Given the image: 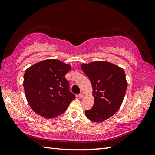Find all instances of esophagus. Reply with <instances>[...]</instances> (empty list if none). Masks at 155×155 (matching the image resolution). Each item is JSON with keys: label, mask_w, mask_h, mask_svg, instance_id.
<instances>
[{"label": "esophagus", "mask_w": 155, "mask_h": 155, "mask_svg": "<svg viewBox=\"0 0 155 155\" xmlns=\"http://www.w3.org/2000/svg\"><path fill=\"white\" fill-rule=\"evenodd\" d=\"M85 96V93H84L83 92H81L79 94V98H82V97H83V96Z\"/></svg>", "instance_id": "esophagus-1"}]
</instances>
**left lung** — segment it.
Wrapping results in <instances>:
<instances>
[{
	"label": "left lung",
	"instance_id": "1",
	"mask_svg": "<svg viewBox=\"0 0 155 155\" xmlns=\"http://www.w3.org/2000/svg\"><path fill=\"white\" fill-rule=\"evenodd\" d=\"M81 68L90 79L94 104L85 110L87 118L95 122H102L118 110L127 87L123 68L107 61L82 64Z\"/></svg>",
	"mask_w": 155,
	"mask_h": 155
}]
</instances>
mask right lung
Instances as JSON below:
<instances>
[{"label":"right lung","mask_w":155,"mask_h":155,"mask_svg":"<svg viewBox=\"0 0 155 155\" xmlns=\"http://www.w3.org/2000/svg\"><path fill=\"white\" fill-rule=\"evenodd\" d=\"M70 64L58 59H46L27 68L24 74L26 98L31 109L46 119L64 113L76 96L64 78Z\"/></svg>","instance_id":"1"}]
</instances>
